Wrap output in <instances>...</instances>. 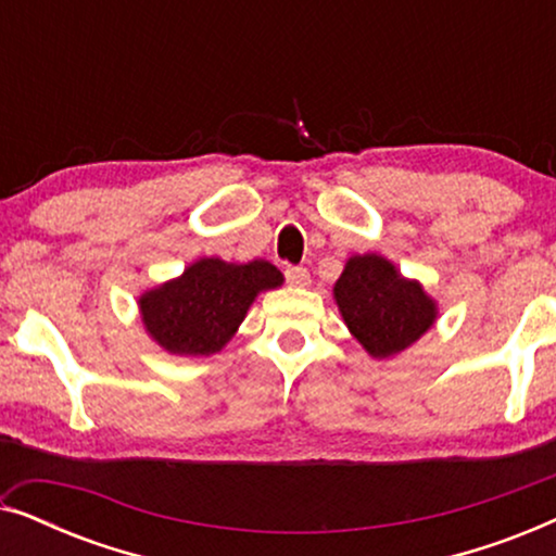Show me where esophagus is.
<instances>
[{
	"label": "esophagus",
	"instance_id": "1",
	"mask_svg": "<svg viewBox=\"0 0 556 556\" xmlns=\"http://www.w3.org/2000/svg\"><path fill=\"white\" fill-rule=\"evenodd\" d=\"M286 280L291 286L306 288L311 283V273L306 268H291V265H288V268H286Z\"/></svg>",
	"mask_w": 556,
	"mask_h": 556
}]
</instances>
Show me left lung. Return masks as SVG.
Returning a JSON list of instances; mask_svg holds the SVG:
<instances>
[{
	"mask_svg": "<svg viewBox=\"0 0 556 556\" xmlns=\"http://www.w3.org/2000/svg\"><path fill=\"white\" fill-rule=\"evenodd\" d=\"M346 329L371 359H392L438 321V301L420 280L405 278L384 255H352L333 283Z\"/></svg>",
	"mask_w": 556,
	"mask_h": 556,
	"instance_id": "obj_1",
	"label": "left lung"
}]
</instances>
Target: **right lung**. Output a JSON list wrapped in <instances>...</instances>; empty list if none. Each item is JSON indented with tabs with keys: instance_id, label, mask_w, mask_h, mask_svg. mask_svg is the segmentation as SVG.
Wrapping results in <instances>:
<instances>
[{
	"instance_id": "obj_1",
	"label": "right lung",
	"mask_w": 556,
	"mask_h": 556,
	"mask_svg": "<svg viewBox=\"0 0 556 556\" xmlns=\"http://www.w3.org/2000/svg\"><path fill=\"white\" fill-rule=\"evenodd\" d=\"M280 286L283 273L263 257L248 263L200 257L181 276L139 295L143 331L174 356H212L230 344L257 295Z\"/></svg>"
}]
</instances>
